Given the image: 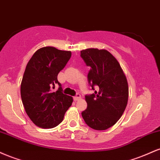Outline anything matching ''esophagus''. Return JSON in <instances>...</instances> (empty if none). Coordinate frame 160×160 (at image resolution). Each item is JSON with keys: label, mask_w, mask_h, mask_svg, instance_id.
Wrapping results in <instances>:
<instances>
[{"label": "esophagus", "mask_w": 160, "mask_h": 160, "mask_svg": "<svg viewBox=\"0 0 160 160\" xmlns=\"http://www.w3.org/2000/svg\"><path fill=\"white\" fill-rule=\"evenodd\" d=\"M80 98H81V95H80V94H77L76 95H75V96L74 97V101H78V100H79V99H80Z\"/></svg>", "instance_id": "obj_1"}]
</instances>
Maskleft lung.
<instances>
[{
	"mask_svg": "<svg viewBox=\"0 0 160 160\" xmlns=\"http://www.w3.org/2000/svg\"><path fill=\"white\" fill-rule=\"evenodd\" d=\"M80 57L91 68L87 78L95 91L85 95L87 108L82 112V117L93 129H108L122 117L127 105V80L117 60L105 49H83Z\"/></svg>",
	"mask_w": 160,
	"mask_h": 160,
	"instance_id": "8db88e82",
	"label": "left lung"
}]
</instances>
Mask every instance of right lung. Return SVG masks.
<instances>
[{"instance_id": "1", "label": "right lung", "mask_w": 160, "mask_h": 160, "mask_svg": "<svg viewBox=\"0 0 160 160\" xmlns=\"http://www.w3.org/2000/svg\"><path fill=\"white\" fill-rule=\"evenodd\" d=\"M71 56V51L46 47L37 50L28 62L21 83V98L29 118L40 128L58 126L72 104L73 98L62 92L57 79ZM56 84L60 87L53 92L52 88Z\"/></svg>"}]
</instances>
